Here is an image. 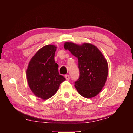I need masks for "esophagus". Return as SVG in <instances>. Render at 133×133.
I'll return each instance as SVG.
<instances>
[{"instance_id": "34e87169", "label": "esophagus", "mask_w": 133, "mask_h": 133, "mask_svg": "<svg viewBox=\"0 0 133 133\" xmlns=\"http://www.w3.org/2000/svg\"><path fill=\"white\" fill-rule=\"evenodd\" d=\"M65 79H66V81H69V80H70V76H69L68 74H66V75H65Z\"/></svg>"}]
</instances>
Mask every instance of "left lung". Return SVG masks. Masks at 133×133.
I'll return each mask as SVG.
<instances>
[{
	"label": "left lung",
	"instance_id": "left-lung-1",
	"mask_svg": "<svg viewBox=\"0 0 133 133\" xmlns=\"http://www.w3.org/2000/svg\"><path fill=\"white\" fill-rule=\"evenodd\" d=\"M64 48L78 59L80 75L74 82L78 92L85 98L94 97L101 92L108 76V63L97 47L90 43L78 45L65 42Z\"/></svg>",
	"mask_w": 133,
	"mask_h": 133
}]
</instances>
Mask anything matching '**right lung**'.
<instances>
[{
	"instance_id": "add662e5",
	"label": "right lung",
	"mask_w": 133,
	"mask_h": 133,
	"mask_svg": "<svg viewBox=\"0 0 133 133\" xmlns=\"http://www.w3.org/2000/svg\"><path fill=\"white\" fill-rule=\"evenodd\" d=\"M56 47L46 45L36 52L26 70L27 81L32 92L43 100L52 97L65 80L59 73V65L54 61Z\"/></svg>"
}]
</instances>
